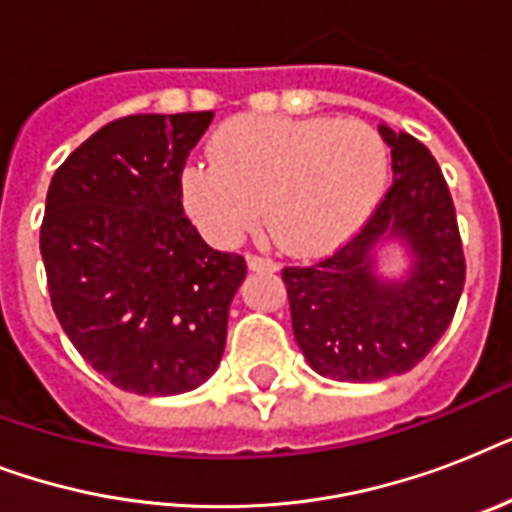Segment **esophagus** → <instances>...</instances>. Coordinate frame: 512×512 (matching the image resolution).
<instances>
[{
    "instance_id": "esophagus-1",
    "label": "esophagus",
    "mask_w": 512,
    "mask_h": 512,
    "mask_svg": "<svg viewBox=\"0 0 512 512\" xmlns=\"http://www.w3.org/2000/svg\"><path fill=\"white\" fill-rule=\"evenodd\" d=\"M247 265L249 268H255V271H276V260H271V257L265 255H247Z\"/></svg>"
}]
</instances>
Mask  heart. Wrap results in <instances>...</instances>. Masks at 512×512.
I'll list each match as a JSON object with an SVG mask.
<instances>
[{"label": "heart", "instance_id": "heart-1", "mask_svg": "<svg viewBox=\"0 0 512 512\" xmlns=\"http://www.w3.org/2000/svg\"><path fill=\"white\" fill-rule=\"evenodd\" d=\"M388 177V148L358 119L249 116L212 140V162L180 175L185 212L215 244L260 223L295 255L335 247L356 228Z\"/></svg>", "mask_w": 512, "mask_h": 512}]
</instances>
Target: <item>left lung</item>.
Instances as JSON below:
<instances>
[{"mask_svg": "<svg viewBox=\"0 0 512 512\" xmlns=\"http://www.w3.org/2000/svg\"><path fill=\"white\" fill-rule=\"evenodd\" d=\"M393 156V185L345 244L311 265H284L292 329L308 364L342 382L404 374L452 324L462 287V252L452 193L428 148L380 124ZM385 232L410 241L413 276L385 285L368 252Z\"/></svg>", "mask_w": 512, "mask_h": 512, "instance_id": "left-lung-1", "label": "left lung"}]
</instances>
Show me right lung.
<instances>
[{
  "label": "right lung",
  "mask_w": 512,
  "mask_h": 512,
  "mask_svg": "<svg viewBox=\"0 0 512 512\" xmlns=\"http://www.w3.org/2000/svg\"><path fill=\"white\" fill-rule=\"evenodd\" d=\"M209 122L212 111L108 122L47 191L39 249L52 311L84 361L127 393L199 388L223 358L247 263L201 239L180 191Z\"/></svg>",
  "instance_id": "add662e5"
}]
</instances>
